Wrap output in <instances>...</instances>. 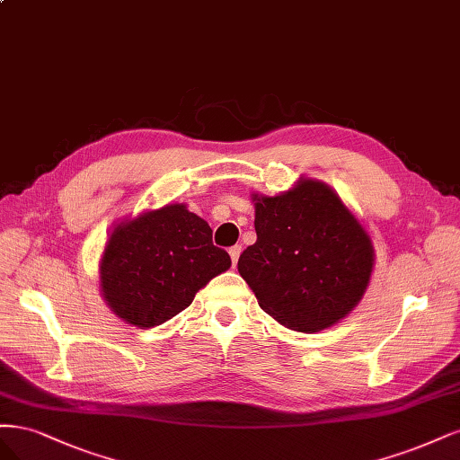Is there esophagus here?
Returning <instances> with one entry per match:
<instances>
[{"mask_svg":"<svg viewBox=\"0 0 460 460\" xmlns=\"http://www.w3.org/2000/svg\"><path fill=\"white\" fill-rule=\"evenodd\" d=\"M241 252H243V248H241L239 244H234V246H231V248H229V256H231V261H233V265H236V261H239Z\"/></svg>","mask_w":460,"mask_h":460,"instance_id":"34e87169","label":"esophagus"}]
</instances>
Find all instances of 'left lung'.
Here are the masks:
<instances>
[{
	"mask_svg": "<svg viewBox=\"0 0 460 460\" xmlns=\"http://www.w3.org/2000/svg\"><path fill=\"white\" fill-rule=\"evenodd\" d=\"M258 239L239 273L260 307L298 332H319L349 315L375 270V246L359 217L327 183L300 177L273 197L252 192Z\"/></svg>",
	"mask_w": 460,
	"mask_h": 460,
	"instance_id": "obj_1",
	"label": "left lung"
}]
</instances>
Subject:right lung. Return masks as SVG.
I'll return each instance as SVG.
<instances>
[{
	"mask_svg": "<svg viewBox=\"0 0 460 460\" xmlns=\"http://www.w3.org/2000/svg\"><path fill=\"white\" fill-rule=\"evenodd\" d=\"M229 268L210 226L185 202H168L114 224L99 261V288L118 319L153 329L181 314Z\"/></svg>",
	"mask_w": 460,
	"mask_h": 460,
	"instance_id": "add662e5",
	"label": "right lung"
}]
</instances>
